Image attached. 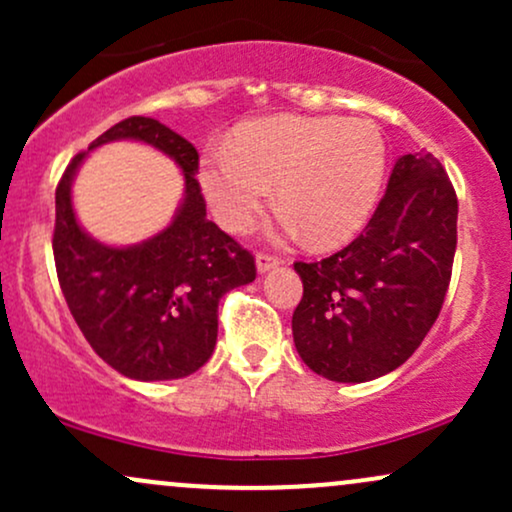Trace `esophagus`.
Wrapping results in <instances>:
<instances>
[{"label":"esophagus","instance_id":"34e87169","mask_svg":"<svg viewBox=\"0 0 512 512\" xmlns=\"http://www.w3.org/2000/svg\"><path fill=\"white\" fill-rule=\"evenodd\" d=\"M255 264H257V272L267 274V272H272V269L279 267L281 260H279V257H274V255H264V252H260V255L255 257Z\"/></svg>","mask_w":512,"mask_h":512}]
</instances>
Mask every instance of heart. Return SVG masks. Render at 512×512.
<instances>
[{
  "instance_id": "heart-1",
  "label": "heart",
  "mask_w": 512,
  "mask_h": 512,
  "mask_svg": "<svg viewBox=\"0 0 512 512\" xmlns=\"http://www.w3.org/2000/svg\"><path fill=\"white\" fill-rule=\"evenodd\" d=\"M387 170L383 132L370 120L274 115L236 129L231 149L202 158L199 185L228 231H248L276 185L289 233L337 248L366 226Z\"/></svg>"
}]
</instances>
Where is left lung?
<instances>
[{
	"label": "left lung",
	"mask_w": 512,
	"mask_h": 512,
	"mask_svg": "<svg viewBox=\"0 0 512 512\" xmlns=\"http://www.w3.org/2000/svg\"><path fill=\"white\" fill-rule=\"evenodd\" d=\"M457 248V197L431 154L397 158L385 197L344 250L296 262L293 344L334 383H368L419 349L443 308Z\"/></svg>",
	"instance_id": "obj_1"
}]
</instances>
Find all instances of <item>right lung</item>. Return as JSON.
<instances>
[{
  "instance_id": "add662e5",
  "label": "right lung",
  "mask_w": 512,
  "mask_h": 512,
  "mask_svg": "<svg viewBox=\"0 0 512 512\" xmlns=\"http://www.w3.org/2000/svg\"><path fill=\"white\" fill-rule=\"evenodd\" d=\"M142 141L173 157L186 175L174 221L137 246H105L75 221L71 182L87 151L72 158L55 192L57 279L86 342L132 380H178L214 354L223 293L255 281V257L207 219L197 149L154 117H127L88 150Z\"/></svg>"
}]
</instances>
